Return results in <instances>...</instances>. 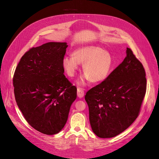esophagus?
Instances as JSON below:
<instances>
[{
  "mask_svg": "<svg viewBox=\"0 0 159 159\" xmlns=\"http://www.w3.org/2000/svg\"><path fill=\"white\" fill-rule=\"evenodd\" d=\"M77 96L79 98H82L84 96V91L83 89L78 88L77 89Z\"/></svg>",
  "mask_w": 159,
  "mask_h": 159,
  "instance_id": "obj_1",
  "label": "esophagus"
}]
</instances>
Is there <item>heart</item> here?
Returning a JSON list of instances; mask_svg holds the SVG:
<instances>
[{
	"label": "heart",
	"mask_w": 159,
	"mask_h": 159,
	"mask_svg": "<svg viewBox=\"0 0 159 159\" xmlns=\"http://www.w3.org/2000/svg\"><path fill=\"white\" fill-rule=\"evenodd\" d=\"M80 64H83L85 74L77 84L84 85L89 80L93 83L104 81L112 69L113 61L108 52L96 46L79 48L73 52V56H66L62 60L64 70L71 77H74L79 70Z\"/></svg>",
	"instance_id": "heart-1"
}]
</instances>
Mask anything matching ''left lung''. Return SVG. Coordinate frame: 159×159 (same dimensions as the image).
Returning a JSON list of instances; mask_svg holds the SVG:
<instances>
[{"label": "left lung", "instance_id": "1", "mask_svg": "<svg viewBox=\"0 0 159 159\" xmlns=\"http://www.w3.org/2000/svg\"><path fill=\"white\" fill-rule=\"evenodd\" d=\"M123 61L85 96L89 121L99 138L115 137L137 119L146 93L145 69L131 49Z\"/></svg>", "mask_w": 159, "mask_h": 159}]
</instances>
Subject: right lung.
I'll use <instances>...</instances> for the list:
<instances>
[{"instance_id": "add662e5", "label": "right lung", "mask_w": 159, "mask_h": 159, "mask_svg": "<svg viewBox=\"0 0 159 159\" xmlns=\"http://www.w3.org/2000/svg\"><path fill=\"white\" fill-rule=\"evenodd\" d=\"M66 42H49L32 48L20 58L13 77L17 105L27 122L48 135L65 125L77 88L64 75Z\"/></svg>"}]
</instances>
